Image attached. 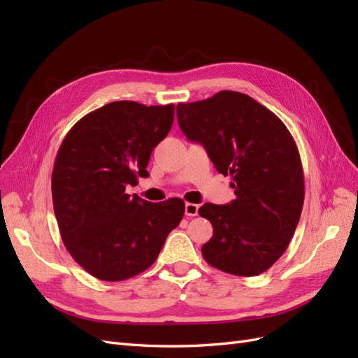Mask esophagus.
I'll use <instances>...</instances> for the list:
<instances>
[{"label":"esophagus","mask_w":358,"mask_h":358,"mask_svg":"<svg viewBox=\"0 0 358 358\" xmlns=\"http://www.w3.org/2000/svg\"><path fill=\"white\" fill-rule=\"evenodd\" d=\"M199 213V206L194 203H187L185 204V215L187 216H197Z\"/></svg>","instance_id":"obj_1"}]
</instances>
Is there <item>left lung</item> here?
<instances>
[{"instance_id":"left-lung-1","label":"left lung","mask_w":358,"mask_h":358,"mask_svg":"<svg viewBox=\"0 0 358 358\" xmlns=\"http://www.w3.org/2000/svg\"><path fill=\"white\" fill-rule=\"evenodd\" d=\"M178 122L191 142L204 146L216 170L231 176L236 194L229 204L199 209L213 227L201 246L204 259L236 276L266 272L288 248L305 200L294 138L273 112L236 91L179 103Z\"/></svg>"}]
</instances>
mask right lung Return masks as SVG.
Wrapping results in <instances>:
<instances>
[{"label":"right lung","instance_id":"obj_1","mask_svg":"<svg viewBox=\"0 0 358 358\" xmlns=\"http://www.w3.org/2000/svg\"><path fill=\"white\" fill-rule=\"evenodd\" d=\"M175 104L113 101L73 125L52 171L53 210L62 242L96 279L117 282L155 263L185 201L150 203L125 192L148 178L154 148L169 134Z\"/></svg>","mask_w":358,"mask_h":358}]
</instances>
